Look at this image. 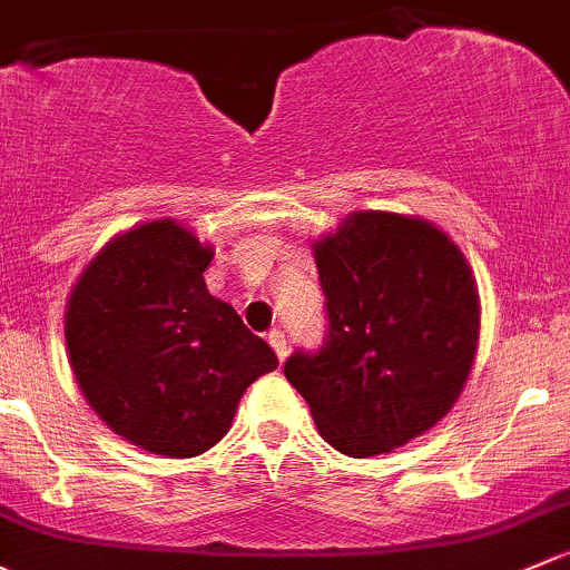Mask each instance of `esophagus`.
I'll return each instance as SVG.
<instances>
[{
  "mask_svg": "<svg viewBox=\"0 0 570 570\" xmlns=\"http://www.w3.org/2000/svg\"><path fill=\"white\" fill-rule=\"evenodd\" d=\"M267 341H269V346H273L275 355H278V361H284V357H286V335H284V331L273 327V331L267 333Z\"/></svg>",
  "mask_w": 570,
  "mask_h": 570,
  "instance_id": "obj_1",
  "label": "esophagus"
}]
</instances>
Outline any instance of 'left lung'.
I'll list each match as a JSON object with an SVG mask.
<instances>
[{"label": "left lung", "instance_id": "8db88e82", "mask_svg": "<svg viewBox=\"0 0 570 570\" xmlns=\"http://www.w3.org/2000/svg\"><path fill=\"white\" fill-rule=\"evenodd\" d=\"M327 331L284 374L346 456L393 451L448 415L478 344V292L451 237L426 220L355 213L314 245Z\"/></svg>", "mask_w": 570, "mask_h": 570}]
</instances>
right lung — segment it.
I'll return each instance as SVG.
<instances>
[{
    "label": "right lung",
    "instance_id": "add662e5",
    "mask_svg": "<svg viewBox=\"0 0 570 570\" xmlns=\"http://www.w3.org/2000/svg\"><path fill=\"white\" fill-rule=\"evenodd\" d=\"M213 250L175 220L111 239L70 295V363L92 410L169 459L209 451L239 395L278 365L267 341L207 292Z\"/></svg>",
    "mask_w": 570,
    "mask_h": 570
}]
</instances>
